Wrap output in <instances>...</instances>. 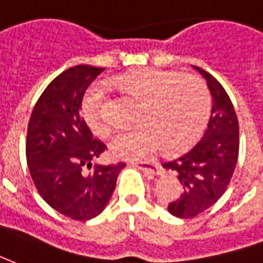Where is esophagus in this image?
<instances>
[{"mask_svg":"<svg viewBox=\"0 0 263 263\" xmlns=\"http://www.w3.org/2000/svg\"><path fill=\"white\" fill-rule=\"evenodd\" d=\"M136 166H139V170L147 172L148 175H160V166L154 162H139Z\"/></svg>","mask_w":263,"mask_h":263,"instance_id":"esophagus-1","label":"esophagus"}]
</instances>
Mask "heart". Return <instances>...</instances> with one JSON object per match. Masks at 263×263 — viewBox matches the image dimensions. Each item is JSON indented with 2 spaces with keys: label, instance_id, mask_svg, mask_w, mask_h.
Instances as JSON below:
<instances>
[{
  "label": "heart",
  "instance_id": "b5f03b06",
  "mask_svg": "<svg viewBox=\"0 0 263 263\" xmlns=\"http://www.w3.org/2000/svg\"><path fill=\"white\" fill-rule=\"evenodd\" d=\"M116 87L140 106L133 130L118 133L109 143L115 158L144 160L162 150L176 154L189 148L202 136L210 115L212 99L206 84L196 76L178 71L144 68L116 78ZM108 95L93 85L82 99V115L88 127L97 134L109 133Z\"/></svg>",
  "mask_w": 263,
  "mask_h": 263
}]
</instances>
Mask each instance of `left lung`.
<instances>
[{
    "label": "left lung",
    "instance_id": "1",
    "mask_svg": "<svg viewBox=\"0 0 263 263\" xmlns=\"http://www.w3.org/2000/svg\"><path fill=\"white\" fill-rule=\"evenodd\" d=\"M208 82L213 108L208 129L191 150L162 166L174 171L182 185L179 199L168 204L172 216L191 218L212 208L223 196L234 174L239 150L238 119L223 85L195 66Z\"/></svg>",
    "mask_w": 263,
    "mask_h": 263
}]
</instances>
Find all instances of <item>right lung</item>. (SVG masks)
<instances>
[{
  "mask_svg": "<svg viewBox=\"0 0 263 263\" xmlns=\"http://www.w3.org/2000/svg\"><path fill=\"white\" fill-rule=\"evenodd\" d=\"M102 71L85 64L63 71L40 95L28 124L26 161L34 186L49 206L80 221L103 212L126 166L118 162L84 171L106 150L80 112L87 88Z\"/></svg>",
  "mask_w": 263,
  "mask_h": 263,
  "instance_id": "right-lung-1",
  "label": "right lung"
}]
</instances>
